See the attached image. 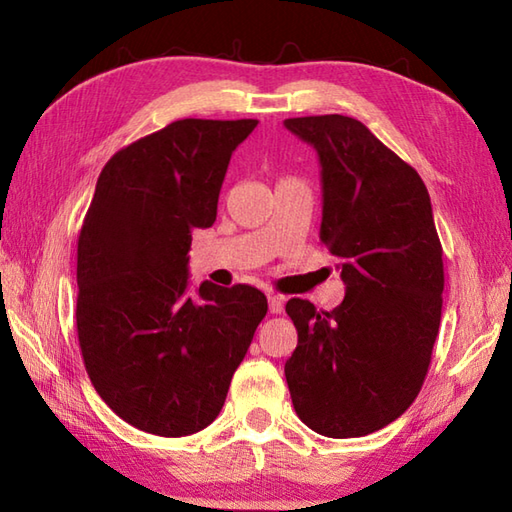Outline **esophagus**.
Segmentation results:
<instances>
[{
    "label": "esophagus",
    "instance_id": "esophagus-1",
    "mask_svg": "<svg viewBox=\"0 0 512 512\" xmlns=\"http://www.w3.org/2000/svg\"><path fill=\"white\" fill-rule=\"evenodd\" d=\"M268 308H270V312H273V314L284 312V297L275 295V292H270V295H268Z\"/></svg>",
    "mask_w": 512,
    "mask_h": 512
}]
</instances>
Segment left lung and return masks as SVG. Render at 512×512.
<instances>
[{"mask_svg": "<svg viewBox=\"0 0 512 512\" xmlns=\"http://www.w3.org/2000/svg\"><path fill=\"white\" fill-rule=\"evenodd\" d=\"M317 149L321 242L341 259L345 299L325 312L290 299L297 350L286 380L297 416L328 438H361L409 409L429 372L444 266L418 171L350 116L286 118Z\"/></svg>", "mask_w": 512, "mask_h": 512, "instance_id": "8db88e82", "label": "left lung"}]
</instances>
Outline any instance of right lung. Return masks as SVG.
<instances>
[{"label":"right lung","mask_w":512,"mask_h":512,"mask_svg":"<svg viewBox=\"0 0 512 512\" xmlns=\"http://www.w3.org/2000/svg\"><path fill=\"white\" fill-rule=\"evenodd\" d=\"M255 118H182L107 160L76 246V332L116 416L165 438L217 418L268 312L262 290L204 281L187 295L193 228H209Z\"/></svg>","instance_id":"right-lung-1"}]
</instances>
